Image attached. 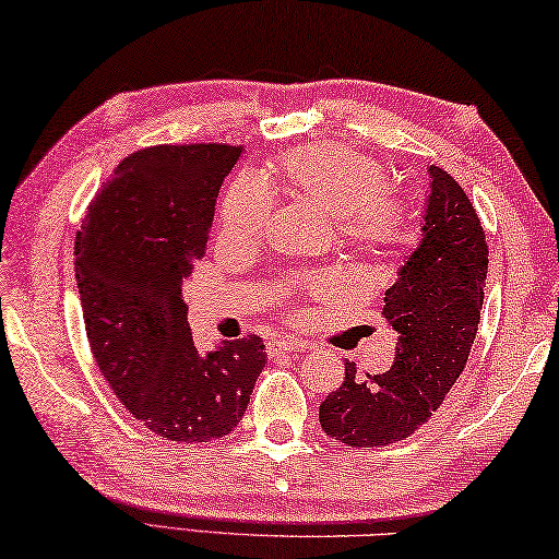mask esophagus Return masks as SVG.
Segmentation results:
<instances>
[{
  "label": "esophagus",
  "mask_w": 559,
  "mask_h": 559,
  "mask_svg": "<svg viewBox=\"0 0 559 559\" xmlns=\"http://www.w3.org/2000/svg\"><path fill=\"white\" fill-rule=\"evenodd\" d=\"M301 341L297 336H280V338H272L270 341V354L272 356H280V354H297V350H301Z\"/></svg>",
  "instance_id": "esophagus-1"
}]
</instances>
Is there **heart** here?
<instances>
[{
	"mask_svg": "<svg viewBox=\"0 0 559 559\" xmlns=\"http://www.w3.org/2000/svg\"><path fill=\"white\" fill-rule=\"evenodd\" d=\"M373 156L344 144H309L274 164L272 179H242L225 195L221 223L230 235H254L272 211V191L317 203L334 213L341 242L358 250H395L409 240L407 211L385 186Z\"/></svg>",
	"mask_w": 559,
	"mask_h": 559,
	"instance_id": "b5f03b06",
	"label": "heart"
}]
</instances>
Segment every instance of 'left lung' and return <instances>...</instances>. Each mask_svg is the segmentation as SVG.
I'll return each mask as SVG.
<instances>
[{
	"instance_id": "obj_1",
	"label": "left lung",
	"mask_w": 559,
	"mask_h": 559,
	"mask_svg": "<svg viewBox=\"0 0 559 559\" xmlns=\"http://www.w3.org/2000/svg\"><path fill=\"white\" fill-rule=\"evenodd\" d=\"M419 242L407 254L383 317L397 331L395 364L385 373L346 378L319 407L324 432L348 447H385L415 432L442 405L474 346L484 307L488 245L462 186L427 166Z\"/></svg>"
}]
</instances>
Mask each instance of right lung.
Here are the masks:
<instances>
[{
    "mask_svg": "<svg viewBox=\"0 0 559 559\" xmlns=\"http://www.w3.org/2000/svg\"><path fill=\"white\" fill-rule=\"evenodd\" d=\"M240 146H150L115 166L75 235L95 364L117 400L169 442L230 435L267 364L258 336L199 350L181 287L203 260Z\"/></svg>",
    "mask_w": 559,
    "mask_h": 559,
    "instance_id": "add662e5",
    "label": "right lung"
}]
</instances>
